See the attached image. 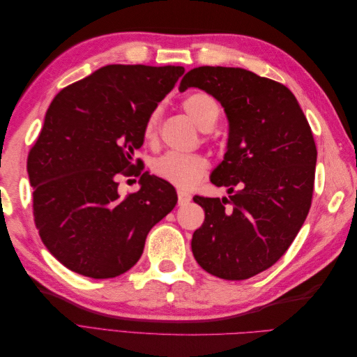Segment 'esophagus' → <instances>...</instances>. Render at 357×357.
Here are the masks:
<instances>
[{
  "mask_svg": "<svg viewBox=\"0 0 357 357\" xmlns=\"http://www.w3.org/2000/svg\"><path fill=\"white\" fill-rule=\"evenodd\" d=\"M177 195H178V205H186V204H189L190 199H192L190 193H188V192H185V190H178Z\"/></svg>",
  "mask_w": 357,
  "mask_h": 357,
  "instance_id": "esophagus-1",
  "label": "esophagus"
}]
</instances>
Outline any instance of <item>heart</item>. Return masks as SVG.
I'll use <instances>...</instances> for the list:
<instances>
[{"label": "heart", "mask_w": 357, "mask_h": 357, "mask_svg": "<svg viewBox=\"0 0 357 357\" xmlns=\"http://www.w3.org/2000/svg\"><path fill=\"white\" fill-rule=\"evenodd\" d=\"M183 110L190 117L201 131H210L218 123L220 116L219 104L211 95L205 92H195L186 96L183 101ZM159 113L155 110L149 114L143 128L146 142H153L158 132ZM208 168V160L201 155H183L169 152L158 158L152 169L155 174L178 188H192L204 177Z\"/></svg>", "instance_id": "b5f03b06"}]
</instances>
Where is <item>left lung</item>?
Listing matches in <instances>:
<instances>
[{"label": "left lung", "mask_w": 357, "mask_h": 357, "mask_svg": "<svg viewBox=\"0 0 357 357\" xmlns=\"http://www.w3.org/2000/svg\"><path fill=\"white\" fill-rule=\"evenodd\" d=\"M188 88L223 107L228 143L210 180L232 193L229 199L193 198L205 220L193 232L192 253L211 275L250 278L286 253L307 219L314 138L295 95L271 79L244 68L198 67L181 79L178 91Z\"/></svg>", "instance_id": "8db88e82"}]
</instances>
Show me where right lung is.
Here are the masks:
<instances>
[{"label":"right lung","instance_id":"obj_1","mask_svg":"<svg viewBox=\"0 0 357 357\" xmlns=\"http://www.w3.org/2000/svg\"><path fill=\"white\" fill-rule=\"evenodd\" d=\"M183 73L113 63L53 98L28 174L41 241L71 271L91 278L126 273L142 257L149 231L176 207V189L149 171L125 198L116 178L135 168L146 119Z\"/></svg>","mask_w":357,"mask_h":357}]
</instances>
